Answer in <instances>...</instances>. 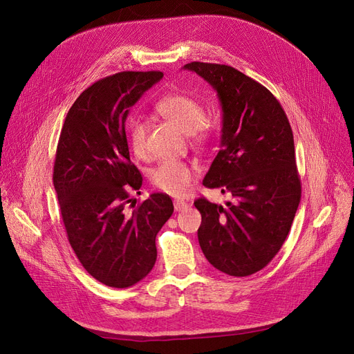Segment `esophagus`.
<instances>
[{
  "instance_id": "obj_1",
  "label": "esophagus",
  "mask_w": 354,
  "mask_h": 354,
  "mask_svg": "<svg viewBox=\"0 0 354 354\" xmlns=\"http://www.w3.org/2000/svg\"><path fill=\"white\" fill-rule=\"evenodd\" d=\"M174 207H175V211H176V212H180V211H185V209L188 208V203L180 201V199H176L175 203H174Z\"/></svg>"
}]
</instances>
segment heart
<instances>
[{
    "mask_svg": "<svg viewBox=\"0 0 354 354\" xmlns=\"http://www.w3.org/2000/svg\"><path fill=\"white\" fill-rule=\"evenodd\" d=\"M155 109L160 116L172 122L180 130L192 135L205 133V107L203 104L185 93H171L163 96L155 104ZM127 140L132 151L142 156L146 151V133L147 129L142 119L132 118L126 126ZM151 182L153 187L165 194L174 196H182L187 194L192 183V171L189 166L176 160L160 162L151 174Z\"/></svg>",
    "mask_w": 354,
    "mask_h": 354,
    "instance_id": "heart-1",
    "label": "heart"
}]
</instances>
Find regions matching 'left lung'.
Wrapping results in <instances>:
<instances>
[{
    "instance_id": "left-lung-1",
    "label": "left lung",
    "mask_w": 354,
    "mask_h": 354,
    "mask_svg": "<svg viewBox=\"0 0 354 354\" xmlns=\"http://www.w3.org/2000/svg\"><path fill=\"white\" fill-rule=\"evenodd\" d=\"M216 91L222 110L221 151L203 178L231 194L224 207L199 198V245L208 261L234 277L263 270L283 247L301 198L294 138L286 111L263 84L234 67L194 62Z\"/></svg>"
}]
</instances>
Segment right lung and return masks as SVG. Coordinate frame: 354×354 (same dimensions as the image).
Wrapping results in <instances>:
<instances>
[{
  "label": "right lung",
  "mask_w": 354,
  "mask_h": 354,
  "mask_svg": "<svg viewBox=\"0 0 354 354\" xmlns=\"http://www.w3.org/2000/svg\"><path fill=\"white\" fill-rule=\"evenodd\" d=\"M162 77L123 71L91 84L70 107L55 152L53 183L68 243L84 270L113 288L132 287L152 271L156 235L174 214L163 194L126 209L143 179L130 162L124 123Z\"/></svg>",
  "instance_id": "1"
}]
</instances>
